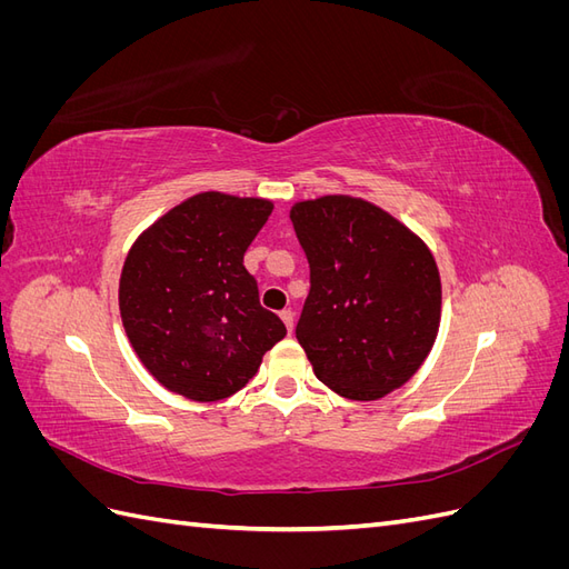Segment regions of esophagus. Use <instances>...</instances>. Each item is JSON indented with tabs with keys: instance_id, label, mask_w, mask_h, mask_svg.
Instances as JSON below:
<instances>
[{
	"instance_id": "obj_1",
	"label": "esophagus",
	"mask_w": 569,
	"mask_h": 569,
	"mask_svg": "<svg viewBox=\"0 0 569 569\" xmlns=\"http://www.w3.org/2000/svg\"><path fill=\"white\" fill-rule=\"evenodd\" d=\"M280 318H282V322H284V327H287V330L291 332V330H295V313H291L289 311V308H284V311L280 313Z\"/></svg>"
}]
</instances>
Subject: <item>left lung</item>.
<instances>
[{"label":"left lung","mask_w":569,"mask_h":569,"mask_svg":"<svg viewBox=\"0 0 569 569\" xmlns=\"http://www.w3.org/2000/svg\"><path fill=\"white\" fill-rule=\"evenodd\" d=\"M289 218L311 266L297 339L318 380L353 401L403 387L439 332L432 251L380 206L347 194L299 201Z\"/></svg>","instance_id":"8db88e82"}]
</instances>
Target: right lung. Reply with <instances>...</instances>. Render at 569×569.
<instances>
[{
    "label": "right lung",
    "mask_w": 569,
    "mask_h": 569,
    "mask_svg": "<svg viewBox=\"0 0 569 569\" xmlns=\"http://www.w3.org/2000/svg\"><path fill=\"white\" fill-rule=\"evenodd\" d=\"M270 213L268 199L201 192L134 239L120 272V318L137 358L168 391L201 403L228 399L287 335L244 268Z\"/></svg>",
    "instance_id": "obj_1"
}]
</instances>
